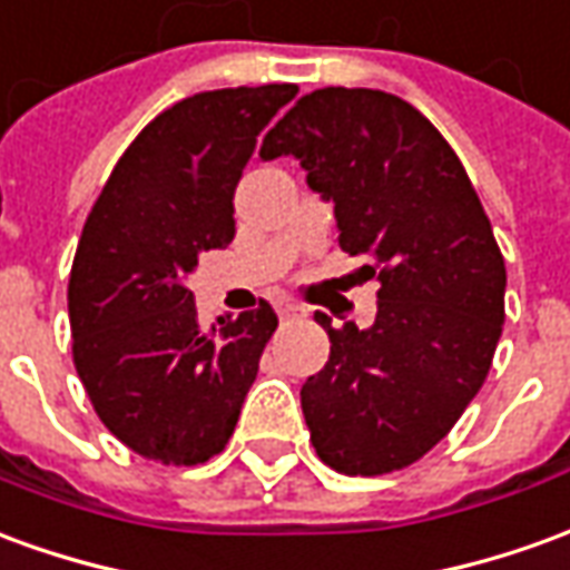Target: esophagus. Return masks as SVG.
Here are the masks:
<instances>
[{
  "label": "esophagus",
  "instance_id": "34e87169",
  "mask_svg": "<svg viewBox=\"0 0 570 570\" xmlns=\"http://www.w3.org/2000/svg\"><path fill=\"white\" fill-rule=\"evenodd\" d=\"M277 314H281V321H296V317L305 314V308L296 305V302H289V298H281V302H277Z\"/></svg>",
  "mask_w": 570,
  "mask_h": 570
}]
</instances>
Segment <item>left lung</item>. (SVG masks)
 <instances>
[{"label": "left lung", "instance_id": "obj_1", "mask_svg": "<svg viewBox=\"0 0 570 570\" xmlns=\"http://www.w3.org/2000/svg\"><path fill=\"white\" fill-rule=\"evenodd\" d=\"M296 157L333 200L340 246L376 274L370 330L330 324V361L302 385L317 456L385 475L448 435L488 380L507 265L463 163L404 98L326 86L302 95L258 157Z\"/></svg>", "mask_w": 570, "mask_h": 570}]
</instances>
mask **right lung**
I'll list each match as a JSON object with an SVG mask.
<instances>
[{
  "instance_id": "1",
  "label": "right lung",
  "mask_w": 570,
  "mask_h": 570,
  "mask_svg": "<svg viewBox=\"0 0 570 570\" xmlns=\"http://www.w3.org/2000/svg\"><path fill=\"white\" fill-rule=\"evenodd\" d=\"M293 82L190 95L150 119L107 178L79 237L67 308L73 364L101 423L145 460L197 465L225 451L277 330L262 298L197 321L188 281L234 240V190Z\"/></svg>"
}]
</instances>
